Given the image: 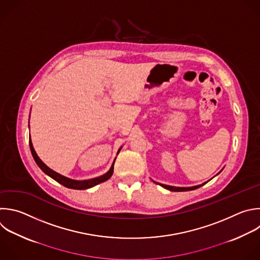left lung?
<instances>
[{
	"instance_id": "1",
	"label": "left lung",
	"mask_w": 260,
	"mask_h": 260,
	"mask_svg": "<svg viewBox=\"0 0 260 260\" xmlns=\"http://www.w3.org/2000/svg\"><path fill=\"white\" fill-rule=\"evenodd\" d=\"M220 172V171H219ZM218 172V174H219ZM156 184H158V183H156ZM204 184H206V183H204ZM204 184H202V185H199V186H194V187H188V188H181V187H172V186H167V185H162V184H159L161 187H163V188H165V189H167V190H169V191H174V192H185V191H192V190H196V189H198V188H200L201 186H203Z\"/></svg>"
}]
</instances>
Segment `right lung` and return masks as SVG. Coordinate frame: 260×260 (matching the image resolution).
I'll use <instances>...</instances> for the list:
<instances>
[{"label":"right lung","instance_id":"right-lung-1","mask_svg":"<svg viewBox=\"0 0 260 260\" xmlns=\"http://www.w3.org/2000/svg\"><path fill=\"white\" fill-rule=\"evenodd\" d=\"M29 147H30V151H31V154H32V157L35 159V161L37 162V164L39 165V167L45 172V174L47 176H49L50 178H52L53 180H55L56 182H58L59 184H61L62 186L68 188V189H74V190H85V189H90L98 184H101L107 180H109L111 178V176L113 175V169H114V162H115V159L110 167V169L106 172L105 175L101 176V177H98V178H95V179H91V180H85V181H76V180H71L69 178H66L64 176H61L60 174H58V172L54 171L53 169H51L50 167H48L41 159L40 157L38 156V154L36 153L35 149H34V146H32V143H31V140L29 138ZM121 149V148H120ZM120 149L118 150V152L120 151ZM117 152V154H118Z\"/></svg>","mask_w":260,"mask_h":260}]
</instances>
